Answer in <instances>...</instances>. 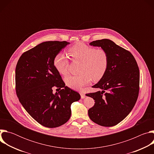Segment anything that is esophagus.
<instances>
[{"label":"esophagus","mask_w":154,"mask_h":154,"mask_svg":"<svg viewBox=\"0 0 154 154\" xmlns=\"http://www.w3.org/2000/svg\"><path fill=\"white\" fill-rule=\"evenodd\" d=\"M80 96H81V98H82V99H84V98L85 97V94L83 92L80 91Z\"/></svg>","instance_id":"obj_1"}]
</instances>
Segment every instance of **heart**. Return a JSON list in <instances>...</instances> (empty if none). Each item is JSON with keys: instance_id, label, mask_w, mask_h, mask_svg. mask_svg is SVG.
Masks as SVG:
<instances>
[{"instance_id": "1", "label": "heart", "mask_w": 154, "mask_h": 154, "mask_svg": "<svg viewBox=\"0 0 154 154\" xmlns=\"http://www.w3.org/2000/svg\"><path fill=\"white\" fill-rule=\"evenodd\" d=\"M68 53L74 61H81L77 75H69L64 81L71 88L80 90L93 81L99 80L106 71L109 57L106 51L103 49H96L83 43H78L71 47ZM54 65L61 75L66 74L69 60L63 53L57 54L54 59Z\"/></svg>"}]
</instances>
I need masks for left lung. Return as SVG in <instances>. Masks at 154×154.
Returning <instances> with one entry per match:
<instances>
[{
  "label": "left lung",
  "mask_w": 154,
  "mask_h": 154,
  "mask_svg": "<svg viewBox=\"0 0 154 154\" xmlns=\"http://www.w3.org/2000/svg\"><path fill=\"white\" fill-rule=\"evenodd\" d=\"M90 45L105 50L109 61L104 75L92 86L102 91L86 94L95 100L88 115L98 125L114 126L127 116L137 100L139 68L133 55L110 39L96 40Z\"/></svg>",
  "instance_id": "left-lung-1"
}]
</instances>
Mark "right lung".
I'll use <instances>...</instances> for the list:
<instances>
[{
    "label": "right lung",
    "mask_w": 154,
    "mask_h": 154,
    "mask_svg": "<svg viewBox=\"0 0 154 154\" xmlns=\"http://www.w3.org/2000/svg\"><path fill=\"white\" fill-rule=\"evenodd\" d=\"M69 44L43 42L24 52L16 64V91L19 102L35 121L46 127L66 122L71 118V104L80 99L79 93L65 86L54 65L55 56ZM53 87L60 91L53 94Z\"/></svg>",
    "instance_id": "obj_1"
}]
</instances>
